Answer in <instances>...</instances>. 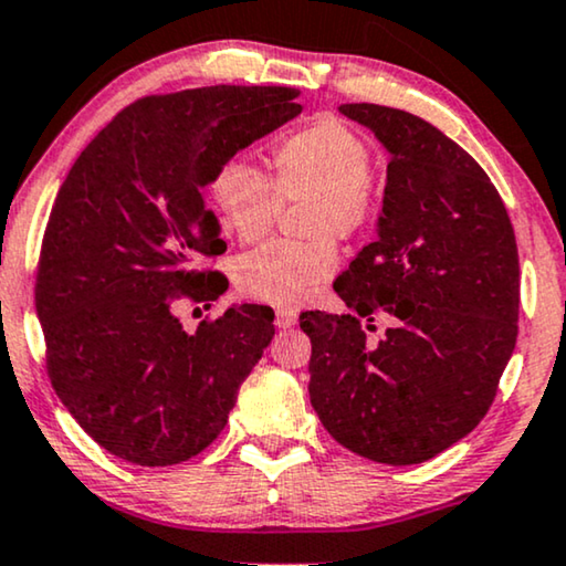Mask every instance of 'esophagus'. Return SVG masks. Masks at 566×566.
I'll list each match as a JSON object with an SVG mask.
<instances>
[{"label": "esophagus", "mask_w": 566, "mask_h": 566, "mask_svg": "<svg viewBox=\"0 0 566 566\" xmlns=\"http://www.w3.org/2000/svg\"><path fill=\"white\" fill-rule=\"evenodd\" d=\"M294 323H297V313H292V310H276V315H274L276 328L286 331V328H292Z\"/></svg>", "instance_id": "esophagus-1"}]
</instances>
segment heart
<instances>
[{
	"label": "heart",
	"instance_id": "b5f03b06",
	"mask_svg": "<svg viewBox=\"0 0 566 566\" xmlns=\"http://www.w3.org/2000/svg\"><path fill=\"white\" fill-rule=\"evenodd\" d=\"M371 150L354 125L321 115L284 135L272 150L274 181L251 158L235 156L212 179V202L222 226L241 241H259L274 228L282 200H310V243H266L243 253L235 284L253 300L294 307L336 269L331 238H354L374 218L379 179Z\"/></svg>",
	"mask_w": 566,
	"mask_h": 566
}]
</instances>
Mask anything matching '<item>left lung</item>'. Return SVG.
Wrapping results in <instances>:
<instances>
[{
    "label": "left lung",
    "mask_w": 566,
    "mask_h": 566,
    "mask_svg": "<svg viewBox=\"0 0 566 566\" xmlns=\"http://www.w3.org/2000/svg\"><path fill=\"white\" fill-rule=\"evenodd\" d=\"M389 154L377 238L310 310V402L333 439L379 464H420L472 433L518 338L521 266L482 166L439 127L381 105H340ZM394 317L379 345L373 315Z\"/></svg>",
    "instance_id": "1"
}]
</instances>
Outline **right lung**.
Segmentation results:
<instances>
[{
	"label": "right lung",
	"instance_id": "obj_1",
	"mask_svg": "<svg viewBox=\"0 0 566 566\" xmlns=\"http://www.w3.org/2000/svg\"><path fill=\"white\" fill-rule=\"evenodd\" d=\"M290 86H202L133 102L82 150L48 220L35 307L48 377L76 423L140 467L218 439L274 338L264 305L195 333L174 297L214 300L197 256L226 251L205 189L238 150L302 113Z\"/></svg>",
	"mask_w": 566,
	"mask_h": 566
}]
</instances>
